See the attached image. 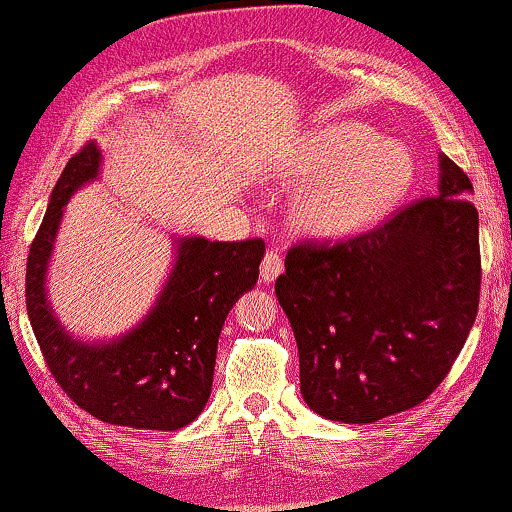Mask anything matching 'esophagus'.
I'll list each match as a JSON object with an SVG mask.
<instances>
[{
    "label": "esophagus",
    "instance_id": "1",
    "mask_svg": "<svg viewBox=\"0 0 512 512\" xmlns=\"http://www.w3.org/2000/svg\"><path fill=\"white\" fill-rule=\"evenodd\" d=\"M283 271V260L281 255H278L276 250H267V255H264V260L260 264V274H262V281L269 283L274 281V278L281 274Z\"/></svg>",
    "mask_w": 512,
    "mask_h": 512
}]
</instances>
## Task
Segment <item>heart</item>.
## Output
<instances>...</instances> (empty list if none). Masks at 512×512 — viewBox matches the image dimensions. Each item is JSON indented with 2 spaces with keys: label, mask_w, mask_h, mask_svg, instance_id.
I'll list each match as a JSON object with an SVG mask.
<instances>
[{
  "label": "heart",
  "mask_w": 512,
  "mask_h": 512,
  "mask_svg": "<svg viewBox=\"0 0 512 512\" xmlns=\"http://www.w3.org/2000/svg\"><path fill=\"white\" fill-rule=\"evenodd\" d=\"M278 174L309 181L295 203L302 229L338 236L390 210L413 179L409 148L380 141L364 122H328L297 139Z\"/></svg>",
  "instance_id": "heart-1"
}]
</instances>
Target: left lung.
<instances>
[{"instance_id":"8db88e82","label":"left lung","mask_w":512,"mask_h":512,"mask_svg":"<svg viewBox=\"0 0 512 512\" xmlns=\"http://www.w3.org/2000/svg\"><path fill=\"white\" fill-rule=\"evenodd\" d=\"M437 196L338 243L302 241L276 297L300 352V390L319 416L375 423L437 390L480 307V217L472 184L439 158Z\"/></svg>"}]
</instances>
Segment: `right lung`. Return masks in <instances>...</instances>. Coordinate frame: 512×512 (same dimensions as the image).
<instances>
[{
    "label": "right lung",
    "mask_w": 512,
    "mask_h": 512,
    "mask_svg": "<svg viewBox=\"0 0 512 512\" xmlns=\"http://www.w3.org/2000/svg\"><path fill=\"white\" fill-rule=\"evenodd\" d=\"M99 163L94 141L68 160L32 238L25 269L32 333L56 383L82 411L111 425L179 430L208 404L219 331L238 297L257 283L264 241L181 238L177 262L151 314L108 345L77 342L51 314L44 276L63 205L99 174Z\"/></svg>",
    "instance_id": "right-lung-1"
}]
</instances>
